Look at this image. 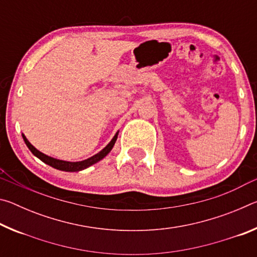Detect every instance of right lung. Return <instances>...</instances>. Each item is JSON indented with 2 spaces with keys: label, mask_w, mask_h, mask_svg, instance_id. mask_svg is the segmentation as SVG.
<instances>
[{
  "label": "right lung",
  "mask_w": 257,
  "mask_h": 257,
  "mask_svg": "<svg viewBox=\"0 0 257 257\" xmlns=\"http://www.w3.org/2000/svg\"><path fill=\"white\" fill-rule=\"evenodd\" d=\"M118 134H119V132L114 135V137L112 138V141L108 143V144L105 147H104V149L101 152H99V153L95 154L94 156H92V158H89L87 160L79 161V162H68V161H62V160L51 158V156H47L45 154H43L42 152L35 149V147L28 142V139L25 137V135H23V138H24V141L26 143V145H27V147L30 150V152H32V153L35 156H37V158L40 159L41 161H43L44 163L49 164V165H51L52 168L58 169V170H61V171L78 172V171H81V170H84V169L90 167V165L97 163L98 161H101L102 159L105 158V156L108 153H110L111 150L113 149V146H114L116 138H118Z\"/></svg>",
  "instance_id": "obj_1"
}]
</instances>
